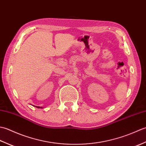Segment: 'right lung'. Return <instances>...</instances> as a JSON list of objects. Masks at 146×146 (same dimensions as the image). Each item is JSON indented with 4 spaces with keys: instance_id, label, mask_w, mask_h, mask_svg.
I'll return each instance as SVG.
<instances>
[{
    "instance_id": "obj_1",
    "label": "right lung",
    "mask_w": 146,
    "mask_h": 146,
    "mask_svg": "<svg viewBox=\"0 0 146 146\" xmlns=\"http://www.w3.org/2000/svg\"><path fill=\"white\" fill-rule=\"evenodd\" d=\"M36 107H37V108H42V107H37V106H36Z\"/></svg>"
}]
</instances>
